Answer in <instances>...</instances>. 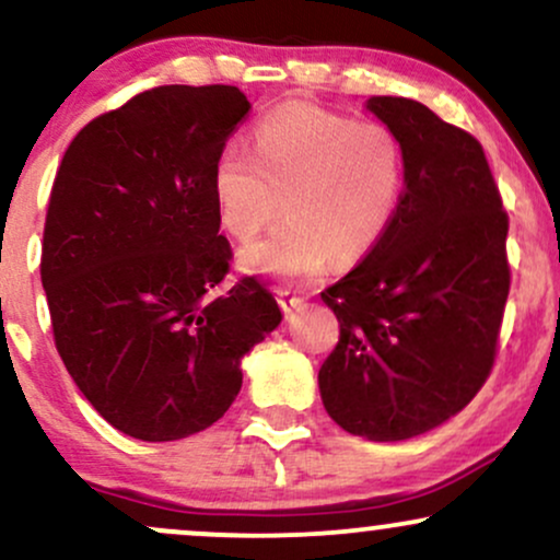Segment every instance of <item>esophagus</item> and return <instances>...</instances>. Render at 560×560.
Here are the masks:
<instances>
[{"mask_svg": "<svg viewBox=\"0 0 560 560\" xmlns=\"http://www.w3.org/2000/svg\"><path fill=\"white\" fill-rule=\"evenodd\" d=\"M279 305H281V310H284L287 315H292V313H298V310H302L305 307V300L302 298H298V294H289L287 289H279Z\"/></svg>", "mask_w": 560, "mask_h": 560, "instance_id": "34e87169", "label": "esophagus"}]
</instances>
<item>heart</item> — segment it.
Segmentation results:
<instances>
[{
  "label": "heart",
  "instance_id": "heart-1",
  "mask_svg": "<svg viewBox=\"0 0 560 560\" xmlns=\"http://www.w3.org/2000/svg\"><path fill=\"white\" fill-rule=\"evenodd\" d=\"M401 140L381 122H354L310 104H287L255 127L253 153L224 148L211 190L221 226L250 242L281 211L289 219L240 253V268L273 279H315L373 250L404 198Z\"/></svg>",
  "mask_w": 560,
  "mask_h": 560
}]
</instances>
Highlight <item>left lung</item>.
I'll return each instance as SVG.
<instances>
[{
	"label": "left lung",
	"mask_w": 560,
	"mask_h": 560,
	"mask_svg": "<svg viewBox=\"0 0 560 560\" xmlns=\"http://www.w3.org/2000/svg\"><path fill=\"white\" fill-rule=\"evenodd\" d=\"M365 106L401 140L407 179L386 237L320 294L341 336L318 386L336 425L396 443L462 412L490 375L509 215L472 135L412 98Z\"/></svg>",
	"instance_id": "obj_1"
}]
</instances>
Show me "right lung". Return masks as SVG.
Masks as SVG:
<instances>
[{
	"label": "right lung",
	"mask_w": 560,
	"mask_h": 560,
	"mask_svg": "<svg viewBox=\"0 0 560 560\" xmlns=\"http://www.w3.org/2000/svg\"><path fill=\"white\" fill-rule=\"evenodd\" d=\"M250 112L234 85H161L75 135L51 187L42 284L54 345L91 407L138 441L211 428L242 357L281 323L245 276L213 294L232 247L211 177Z\"/></svg>",
	"instance_id": "add662e5"
}]
</instances>
